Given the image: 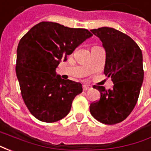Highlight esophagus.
I'll list each match as a JSON object with an SVG mask.
<instances>
[{"label":"esophagus","instance_id":"obj_1","mask_svg":"<svg viewBox=\"0 0 151 151\" xmlns=\"http://www.w3.org/2000/svg\"><path fill=\"white\" fill-rule=\"evenodd\" d=\"M82 89H83V91H88V90H90L91 89V86L88 85H83L82 86Z\"/></svg>","mask_w":151,"mask_h":151}]
</instances>
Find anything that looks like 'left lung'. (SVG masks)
Listing matches in <instances>:
<instances>
[{
  "instance_id": "left-lung-1",
  "label": "left lung",
  "mask_w": 151,
  "mask_h": 151,
  "mask_svg": "<svg viewBox=\"0 0 151 151\" xmlns=\"http://www.w3.org/2000/svg\"><path fill=\"white\" fill-rule=\"evenodd\" d=\"M106 52L104 74L111 77L112 88L94 86L100 99L90 105L92 116L101 123L115 124L129 116L136 105L142 85V52L133 40L111 27L91 30Z\"/></svg>"
}]
</instances>
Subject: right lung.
I'll list each match as a JSON object with an SVG mask.
<instances>
[{
  "label": "right lung",
  "instance_id": "right-lung-1",
  "mask_svg": "<svg viewBox=\"0 0 151 151\" xmlns=\"http://www.w3.org/2000/svg\"><path fill=\"white\" fill-rule=\"evenodd\" d=\"M92 35L86 29L41 22L19 41L16 74L25 104L36 119L52 123L69 114L82 84L64 80L56 69Z\"/></svg>",
  "mask_w": 151,
  "mask_h": 151
}]
</instances>
